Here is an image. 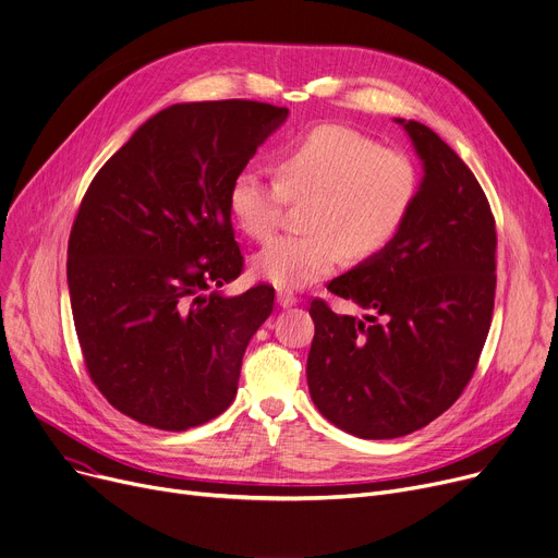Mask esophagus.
I'll list each match as a JSON object with an SVG mask.
<instances>
[{"instance_id": "34e87169", "label": "esophagus", "mask_w": 558, "mask_h": 558, "mask_svg": "<svg viewBox=\"0 0 558 558\" xmlns=\"http://www.w3.org/2000/svg\"><path fill=\"white\" fill-rule=\"evenodd\" d=\"M276 301H278V305H280L282 310H287V307H293L295 303H299V299H295V295H293L289 289H278Z\"/></svg>"}]
</instances>
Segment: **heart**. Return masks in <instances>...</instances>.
Returning <instances> with one entry per match:
<instances>
[{
  "instance_id": "1",
  "label": "heart",
  "mask_w": 558,
  "mask_h": 558,
  "mask_svg": "<svg viewBox=\"0 0 558 558\" xmlns=\"http://www.w3.org/2000/svg\"><path fill=\"white\" fill-rule=\"evenodd\" d=\"M278 179L253 168L235 174L229 210L253 240L280 225L287 199L307 206V235H282L259 248L251 271L280 289H301L337 269L343 251L367 257L401 229L417 195L413 161L356 130L320 125L284 145Z\"/></svg>"
}]
</instances>
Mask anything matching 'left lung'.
I'll return each mask as SVG.
<instances>
[{
    "label": "left lung",
    "mask_w": 558,
    "mask_h": 558,
    "mask_svg": "<svg viewBox=\"0 0 558 558\" xmlns=\"http://www.w3.org/2000/svg\"><path fill=\"white\" fill-rule=\"evenodd\" d=\"M422 161L397 235L327 289L363 318L312 301L310 395L363 439L424 428L456 403L485 348L496 293V225L469 166L430 128L395 119Z\"/></svg>",
    "instance_id": "left-lung-1"
}]
</instances>
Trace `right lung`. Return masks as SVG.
<instances>
[{
    "instance_id": "add662e5",
    "label": "right lung",
    "mask_w": 558,
    "mask_h": 558,
    "mask_svg": "<svg viewBox=\"0 0 558 558\" xmlns=\"http://www.w3.org/2000/svg\"><path fill=\"white\" fill-rule=\"evenodd\" d=\"M287 117L255 100L177 102L94 177L71 229L66 282L89 377L123 415L185 430L235 399L242 356L276 293L219 291L242 274L229 191Z\"/></svg>"
}]
</instances>
